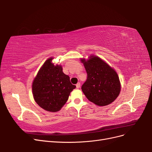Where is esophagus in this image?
Here are the masks:
<instances>
[{"mask_svg": "<svg viewBox=\"0 0 152 152\" xmlns=\"http://www.w3.org/2000/svg\"><path fill=\"white\" fill-rule=\"evenodd\" d=\"M80 87V82H78V83L76 84V87L77 89H79Z\"/></svg>", "mask_w": 152, "mask_h": 152, "instance_id": "34e87169", "label": "esophagus"}]
</instances>
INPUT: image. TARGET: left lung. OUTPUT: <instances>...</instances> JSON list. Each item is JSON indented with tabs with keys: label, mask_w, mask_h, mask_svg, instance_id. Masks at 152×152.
Masks as SVG:
<instances>
[{
	"label": "left lung",
	"mask_w": 152,
	"mask_h": 152,
	"mask_svg": "<svg viewBox=\"0 0 152 152\" xmlns=\"http://www.w3.org/2000/svg\"><path fill=\"white\" fill-rule=\"evenodd\" d=\"M87 73L82 91L90 102L98 106L111 104L120 94L121 86L118 74L113 68L97 56L80 59Z\"/></svg>",
	"instance_id": "1"
}]
</instances>
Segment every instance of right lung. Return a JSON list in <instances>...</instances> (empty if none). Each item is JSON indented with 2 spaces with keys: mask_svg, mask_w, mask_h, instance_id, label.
Masks as SVG:
<instances>
[{
  "mask_svg": "<svg viewBox=\"0 0 152 152\" xmlns=\"http://www.w3.org/2000/svg\"><path fill=\"white\" fill-rule=\"evenodd\" d=\"M49 58L41 66L32 83V93L35 102L44 110L50 112L59 111L76 86L70 77L63 72L60 65L52 62Z\"/></svg>",
  "mask_w": 152,
  "mask_h": 152,
  "instance_id": "obj_1",
  "label": "right lung"
}]
</instances>
